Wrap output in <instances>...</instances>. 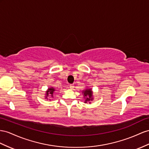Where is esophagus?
Listing matches in <instances>:
<instances>
[{
	"mask_svg": "<svg viewBox=\"0 0 149 149\" xmlns=\"http://www.w3.org/2000/svg\"><path fill=\"white\" fill-rule=\"evenodd\" d=\"M69 87H70V88L71 89H73L74 88V84H70V85L69 86Z\"/></svg>",
	"mask_w": 149,
	"mask_h": 149,
	"instance_id": "obj_1",
	"label": "esophagus"
}]
</instances>
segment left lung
<instances>
[{
	"mask_svg": "<svg viewBox=\"0 0 149 149\" xmlns=\"http://www.w3.org/2000/svg\"><path fill=\"white\" fill-rule=\"evenodd\" d=\"M82 94L84 99V102L87 103L89 102V104L91 103V101H93V90L89 87H86V89L82 91Z\"/></svg>",
	"mask_w": 149,
	"mask_h": 149,
	"instance_id": "obj_1",
	"label": "left lung"
}]
</instances>
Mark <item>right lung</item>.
Segmentation results:
<instances>
[{
  "label": "right lung",
  "instance_id": "add662e5",
  "mask_svg": "<svg viewBox=\"0 0 149 149\" xmlns=\"http://www.w3.org/2000/svg\"><path fill=\"white\" fill-rule=\"evenodd\" d=\"M55 89L53 87H49V88L47 90V91H46V93H45V98L47 99V100H48V97L49 96V98H53V93H54V92L55 91ZM49 101H51L50 99H49Z\"/></svg>",
  "mask_w": 149,
  "mask_h": 149
}]
</instances>
